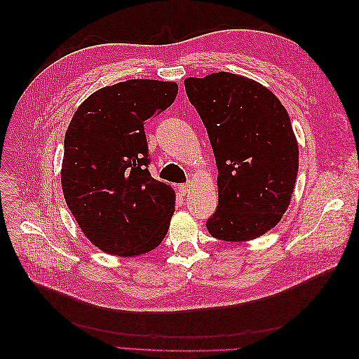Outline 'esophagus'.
<instances>
[{
	"label": "esophagus",
	"instance_id": "esophagus-1",
	"mask_svg": "<svg viewBox=\"0 0 359 359\" xmlns=\"http://www.w3.org/2000/svg\"><path fill=\"white\" fill-rule=\"evenodd\" d=\"M178 189H180V191H181L182 194H186V193L190 190V184H187V182H186V184H181V186H180Z\"/></svg>",
	"mask_w": 359,
	"mask_h": 359
}]
</instances>
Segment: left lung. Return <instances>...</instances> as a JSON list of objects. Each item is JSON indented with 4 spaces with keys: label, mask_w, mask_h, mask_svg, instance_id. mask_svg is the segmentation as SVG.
Wrapping results in <instances>:
<instances>
[{
    "label": "left lung",
    "mask_w": 359,
    "mask_h": 359,
    "mask_svg": "<svg viewBox=\"0 0 359 359\" xmlns=\"http://www.w3.org/2000/svg\"><path fill=\"white\" fill-rule=\"evenodd\" d=\"M214 151L219 205L206 220L223 241H248L287 210L298 175V144L277 97L240 74L184 81Z\"/></svg>",
    "instance_id": "8db88e82"
}]
</instances>
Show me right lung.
I'll return each mask as SVG.
<instances>
[{
	"label": "right lung",
	"instance_id": "add662e5",
	"mask_svg": "<svg viewBox=\"0 0 359 359\" xmlns=\"http://www.w3.org/2000/svg\"><path fill=\"white\" fill-rule=\"evenodd\" d=\"M177 93L173 82H119L95 91L72 118L64 137V198L85 236L106 253L144 255L168 233L175 191L151 177L144 126Z\"/></svg>",
	"mask_w": 359,
	"mask_h": 359
}]
</instances>
